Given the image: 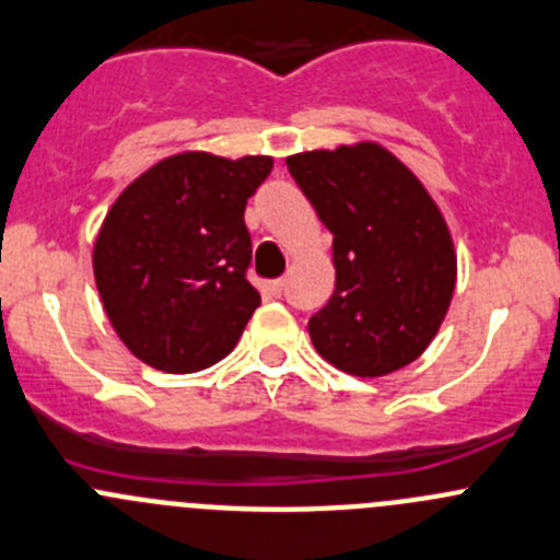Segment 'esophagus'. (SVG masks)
Wrapping results in <instances>:
<instances>
[{
	"label": "esophagus",
	"instance_id": "obj_1",
	"mask_svg": "<svg viewBox=\"0 0 560 560\" xmlns=\"http://www.w3.org/2000/svg\"><path fill=\"white\" fill-rule=\"evenodd\" d=\"M268 292H270V295H273V298H279L281 292H284V279L270 281V284H268Z\"/></svg>",
	"mask_w": 560,
	"mask_h": 560
}]
</instances>
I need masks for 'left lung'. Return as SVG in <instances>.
Wrapping results in <instances>:
<instances>
[{"label": "left lung", "instance_id": "1", "mask_svg": "<svg viewBox=\"0 0 560 560\" xmlns=\"http://www.w3.org/2000/svg\"><path fill=\"white\" fill-rule=\"evenodd\" d=\"M287 170L334 235V295L308 319L319 355L355 377L416 361L457 284L452 232L435 199L374 142L290 155Z\"/></svg>", "mask_w": 560, "mask_h": 560}]
</instances>
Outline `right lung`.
<instances>
[{"instance_id": "1", "label": "right lung", "mask_w": 560, "mask_h": 560, "mask_svg": "<svg viewBox=\"0 0 560 560\" xmlns=\"http://www.w3.org/2000/svg\"><path fill=\"white\" fill-rule=\"evenodd\" d=\"M270 170V155L177 153L112 205L92 270L112 328L139 361L188 374L235 350L259 306L243 213Z\"/></svg>"}]
</instances>
